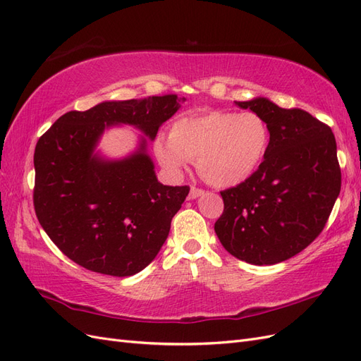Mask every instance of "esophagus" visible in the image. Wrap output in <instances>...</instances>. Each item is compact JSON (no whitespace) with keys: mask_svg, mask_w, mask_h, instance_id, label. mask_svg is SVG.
<instances>
[{"mask_svg":"<svg viewBox=\"0 0 361 361\" xmlns=\"http://www.w3.org/2000/svg\"><path fill=\"white\" fill-rule=\"evenodd\" d=\"M203 194H204L203 190L192 187V188L190 190V199H197V197H200V195H203Z\"/></svg>","mask_w":361,"mask_h":361,"instance_id":"34e87169","label":"esophagus"}]
</instances>
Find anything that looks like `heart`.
<instances>
[{"mask_svg": "<svg viewBox=\"0 0 361 361\" xmlns=\"http://www.w3.org/2000/svg\"><path fill=\"white\" fill-rule=\"evenodd\" d=\"M268 147L269 129L259 114L216 110L179 117L170 137L158 135L154 143L161 167L173 176H180L195 161L200 176L221 188L253 176Z\"/></svg>", "mask_w": 361, "mask_h": 361, "instance_id": "heart-1", "label": "heart"}]
</instances>
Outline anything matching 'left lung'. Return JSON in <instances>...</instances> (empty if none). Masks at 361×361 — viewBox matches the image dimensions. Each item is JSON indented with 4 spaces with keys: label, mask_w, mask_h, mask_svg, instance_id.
I'll return each mask as SVG.
<instances>
[{
    "label": "left lung",
    "mask_w": 361,
    "mask_h": 361,
    "mask_svg": "<svg viewBox=\"0 0 361 361\" xmlns=\"http://www.w3.org/2000/svg\"><path fill=\"white\" fill-rule=\"evenodd\" d=\"M235 104L265 120L269 147L253 176L221 191L215 233L236 259L274 265L312 244L329 220L342 182L336 138L300 108L260 96Z\"/></svg>",
    "instance_id": "left-lung-1"
}]
</instances>
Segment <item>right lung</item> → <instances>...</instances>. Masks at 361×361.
Returning <instances> with one entry per match:
<instances>
[{
	"label": "right lung",
	"mask_w": 361,
	"mask_h": 361,
	"mask_svg": "<svg viewBox=\"0 0 361 361\" xmlns=\"http://www.w3.org/2000/svg\"><path fill=\"white\" fill-rule=\"evenodd\" d=\"M185 97L105 101L63 114L35 150V209L43 231L75 264L114 277L134 276L157 257L188 187L158 182L147 141ZM129 124L144 134L133 154L95 152L106 128Z\"/></svg>",
	"instance_id": "right-lung-1"
}]
</instances>
